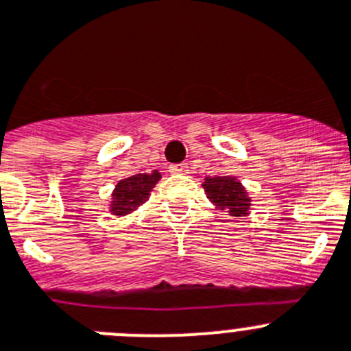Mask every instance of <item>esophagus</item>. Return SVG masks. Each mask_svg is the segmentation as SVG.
<instances>
[{"instance_id":"obj_1","label":"esophagus","mask_w":351,"mask_h":351,"mask_svg":"<svg viewBox=\"0 0 351 351\" xmlns=\"http://www.w3.org/2000/svg\"><path fill=\"white\" fill-rule=\"evenodd\" d=\"M169 173L171 175H187L189 166H185V164H173V166H169Z\"/></svg>"}]
</instances>
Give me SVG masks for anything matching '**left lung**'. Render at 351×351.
<instances>
[{"label": "left lung", "instance_id": "8db88e82", "mask_svg": "<svg viewBox=\"0 0 351 351\" xmlns=\"http://www.w3.org/2000/svg\"><path fill=\"white\" fill-rule=\"evenodd\" d=\"M203 189L217 210H226L230 217L250 215L252 197L236 176H206Z\"/></svg>", "mask_w": 351, "mask_h": 351}]
</instances>
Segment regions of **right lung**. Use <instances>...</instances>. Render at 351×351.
<instances>
[{
	"label": "right lung",
	"instance_id": "right-lung-1",
	"mask_svg": "<svg viewBox=\"0 0 351 351\" xmlns=\"http://www.w3.org/2000/svg\"><path fill=\"white\" fill-rule=\"evenodd\" d=\"M160 178L162 175L159 169H154L152 173H138V175L128 176V178L117 182L112 192L108 211L115 217H125V215L136 211L141 204L147 203L150 192Z\"/></svg>",
	"mask_w": 351,
	"mask_h": 351
}]
</instances>
